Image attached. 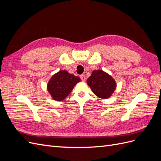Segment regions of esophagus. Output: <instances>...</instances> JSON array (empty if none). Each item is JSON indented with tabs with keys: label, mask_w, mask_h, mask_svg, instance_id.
<instances>
[{
	"label": "esophagus",
	"mask_w": 161,
	"mask_h": 161,
	"mask_svg": "<svg viewBox=\"0 0 161 161\" xmlns=\"http://www.w3.org/2000/svg\"><path fill=\"white\" fill-rule=\"evenodd\" d=\"M80 79L82 81H85L86 80V78H85V76L84 75H80Z\"/></svg>",
	"instance_id": "obj_1"
}]
</instances>
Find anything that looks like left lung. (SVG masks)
Returning <instances> with one entry per match:
<instances>
[{
  "mask_svg": "<svg viewBox=\"0 0 161 161\" xmlns=\"http://www.w3.org/2000/svg\"><path fill=\"white\" fill-rule=\"evenodd\" d=\"M86 82L94 94L101 99L109 98L116 88L113 78L101 70L92 71Z\"/></svg>",
  "mask_w": 161,
  "mask_h": 161,
  "instance_id": "obj_1",
  "label": "left lung"
}]
</instances>
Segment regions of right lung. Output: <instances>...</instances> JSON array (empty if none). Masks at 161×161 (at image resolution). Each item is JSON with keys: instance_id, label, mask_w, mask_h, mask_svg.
Here are the masks:
<instances>
[{"instance_id": "1", "label": "right lung", "mask_w": 161, "mask_h": 161, "mask_svg": "<svg viewBox=\"0 0 161 161\" xmlns=\"http://www.w3.org/2000/svg\"><path fill=\"white\" fill-rule=\"evenodd\" d=\"M80 81L79 76H75L66 70H60L50 79L47 84V91L53 99L62 101Z\"/></svg>"}]
</instances>
